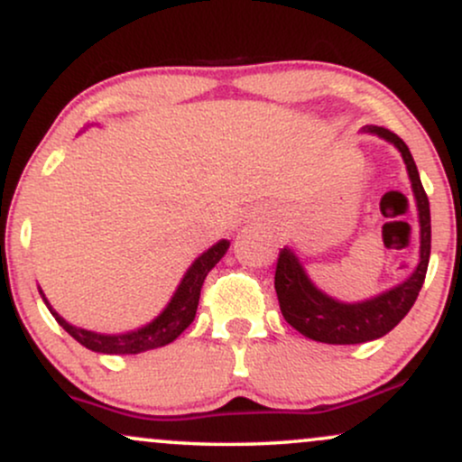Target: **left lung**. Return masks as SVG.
Here are the masks:
<instances>
[{"instance_id": "1", "label": "left lung", "mask_w": 462, "mask_h": 462, "mask_svg": "<svg viewBox=\"0 0 462 462\" xmlns=\"http://www.w3.org/2000/svg\"><path fill=\"white\" fill-rule=\"evenodd\" d=\"M365 132L393 143L404 158L419 210V238H421L419 264L411 278L391 291H384L371 300L356 301V304H346V301L334 300L317 289L306 275L298 256L289 247L280 249L278 264H275V293H278L284 319L304 337L319 343H330V346H356V343L374 341V338L384 337L386 332L393 330L415 304L423 280H426L428 261H430V201H428L426 190L419 180L411 150L395 132L386 128L367 125Z\"/></svg>"}]
</instances>
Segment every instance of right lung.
<instances>
[{"mask_svg": "<svg viewBox=\"0 0 462 462\" xmlns=\"http://www.w3.org/2000/svg\"><path fill=\"white\" fill-rule=\"evenodd\" d=\"M227 247H230V241H226L224 238V241H219L217 245L206 249L198 261L190 264L189 272L184 273L182 282L178 284L176 293H173V298L167 304V309H164L156 319L147 323V326L125 334H99V332L84 330V328L71 326V323L62 319V317L51 309L50 301L45 300L43 291L39 289V293L43 295V301L47 304V309H50L51 315L56 317V321L60 323V326L65 328L73 338H76L79 346L93 349V352H99V354H141V352H147V349H156V347L167 346V343L176 341L180 334L193 323L195 312H198V304H199L201 284H204L206 275H208L210 269L224 258Z\"/></svg>", "mask_w": 462, "mask_h": 462, "instance_id": "right-lung-1", "label": "right lung"}]
</instances>
